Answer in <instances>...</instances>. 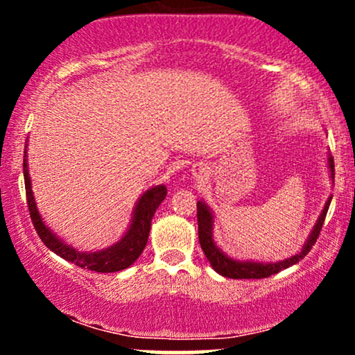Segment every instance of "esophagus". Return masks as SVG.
I'll return each mask as SVG.
<instances>
[{
	"instance_id": "esophagus-1",
	"label": "esophagus",
	"mask_w": 355,
	"mask_h": 355,
	"mask_svg": "<svg viewBox=\"0 0 355 355\" xmlns=\"http://www.w3.org/2000/svg\"><path fill=\"white\" fill-rule=\"evenodd\" d=\"M191 172H193L195 177L200 178V177H203V172H205V168H203L202 165H195L193 168H191Z\"/></svg>"
}]
</instances>
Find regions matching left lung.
<instances>
[{
    "label": "left lung",
    "instance_id": "obj_1",
    "mask_svg": "<svg viewBox=\"0 0 355 355\" xmlns=\"http://www.w3.org/2000/svg\"><path fill=\"white\" fill-rule=\"evenodd\" d=\"M327 165L329 172H331V178L334 180V158L329 155L327 157ZM332 197H329V200L325 202L324 210H322L320 217L317 218L315 225L309 235L307 242L304 243L302 250L299 254L288 257L285 260H279V262H254V260H235L232 257L225 255L222 250L217 247L214 240V214H211L210 207L205 202L198 200L197 202V218H198V240H200V245L203 254H205L207 260L210 262V266L214 267V270L217 274L229 277V279H266L274 274H279L284 268L292 267L294 263L302 260L305 255L311 252L313 243L319 239V234L324 225L325 215H327L329 205H331Z\"/></svg>",
    "mask_w": 355,
    "mask_h": 355
}]
</instances>
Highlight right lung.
Returning a JSON list of instances; mask_svg holds the SVG:
<instances>
[{"label": "right lung", "instance_id": "1", "mask_svg": "<svg viewBox=\"0 0 355 355\" xmlns=\"http://www.w3.org/2000/svg\"><path fill=\"white\" fill-rule=\"evenodd\" d=\"M23 175H24V189H26V200L28 210H30V217L33 220L35 230L38 232L42 242L60 255L61 259L68 260V262L75 263L81 268L87 270L101 272V274H108V272H120L125 270L132 266L133 262L141 255L144 248L148 242L150 227H152V218L157 211L158 205L165 200L166 197V187L165 185H155L148 189L138 198L135 209H133L132 223H130L128 230L125 235L113 243L112 247L101 248L96 252H80L73 248L68 243H64L55 232H51L44 225L42 215H40L38 207H36L33 190H31V178L28 172V162H26V150H24L23 158Z\"/></svg>", "mask_w": 355, "mask_h": 355}]
</instances>
